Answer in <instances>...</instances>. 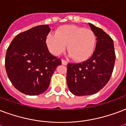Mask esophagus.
Wrapping results in <instances>:
<instances>
[{
	"instance_id": "34e87169",
	"label": "esophagus",
	"mask_w": 126,
	"mask_h": 126,
	"mask_svg": "<svg viewBox=\"0 0 126 126\" xmlns=\"http://www.w3.org/2000/svg\"><path fill=\"white\" fill-rule=\"evenodd\" d=\"M61 62H62V64H63V65H66L67 64V61L65 60H64V59H62V60H61Z\"/></svg>"
}]
</instances>
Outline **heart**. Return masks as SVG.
I'll return each instance as SVG.
<instances>
[{
    "instance_id": "b5f03b06",
    "label": "heart",
    "mask_w": 126,
    "mask_h": 126,
    "mask_svg": "<svg viewBox=\"0 0 126 126\" xmlns=\"http://www.w3.org/2000/svg\"><path fill=\"white\" fill-rule=\"evenodd\" d=\"M47 45L51 53L59 55L66 49L77 62H83L91 57L96 44V37L92 30L75 25H64L55 34L47 37Z\"/></svg>"
}]
</instances>
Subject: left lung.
Instances as JSON below:
<instances>
[{
    "label": "left lung",
    "mask_w": 126,
    "mask_h": 126,
    "mask_svg": "<svg viewBox=\"0 0 126 126\" xmlns=\"http://www.w3.org/2000/svg\"><path fill=\"white\" fill-rule=\"evenodd\" d=\"M96 38L92 56L79 63H68L67 83L75 95L84 96L100 91L110 79L115 60L112 39L103 30L89 23Z\"/></svg>",
    "instance_id": "8db88e82"
}]
</instances>
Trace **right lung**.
<instances>
[{
	"label": "right lung",
	"mask_w": 126,
	"mask_h": 126,
	"mask_svg": "<svg viewBox=\"0 0 126 126\" xmlns=\"http://www.w3.org/2000/svg\"><path fill=\"white\" fill-rule=\"evenodd\" d=\"M49 25L36 26L16 35L7 49L5 69L16 89L29 95L46 91L60 59L49 51L46 39Z\"/></svg>",
	"instance_id": "obj_1"
}]
</instances>
